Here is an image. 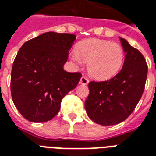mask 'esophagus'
<instances>
[{
    "label": "esophagus",
    "mask_w": 156,
    "mask_h": 156,
    "mask_svg": "<svg viewBox=\"0 0 156 156\" xmlns=\"http://www.w3.org/2000/svg\"><path fill=\"white\" fill-rule=\"evenodd\" d=\"M79 83L81 84H83V85H87L88 83H89V80H88V78L87 77H85V76H83L81 78H80V81Z\"/></svg>",
    "instance_id": "esophagus-1"
}]
</instances>
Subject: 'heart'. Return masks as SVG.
<instances>
[{"label":"heart","instance_id":"heart-1","mask_svg":"<svg viewBox=\"0 0 156 156\" xmlns=\"http://www.w3.org/2000/svg\"><path fill=\"white\" fill-rule=\"evenodd\" d=\"M122 46L108 40L88 39L78 43L70 53L71 60L78 65L87 62V71L93 78L107 79L113 77L124 61Z\"/></svg>","mask_w":156,"mask_h":156}]
</instances>
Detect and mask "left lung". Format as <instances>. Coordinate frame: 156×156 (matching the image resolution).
Wrapping results in <instances>:
<instances>
[{"label": "left lung", "instance_id": "8db88e82", "mask_svg": "<svg viewBox=\"0 0 156 156\" xmlns=\"http://www.w3.org/2000/svg\"><path fill=\"white\" fill-rule=\"evenodd\" d=\"M125 52L122 70L109 80L90 82L89 95L85 101L87 116L101 126L119 124L130 116L143 94L148 67L145 58L123 38Z\"/></svg>", "mask_w": 156, "mask_h": 156}]
</instances>
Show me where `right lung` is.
Segmentation results:
<instances>
[{
  "label": "right lung",
  "mask_w": 156,
  "mask_h": 156,
  "mask_svg": "<svg viewBox=\"0 0 156 156\" xmlns=\"http://www.w3.org/2000/svg\"><path fill=\"white\" fill-rule=\"evenodd\" d=\"M75 40L74 34L47 32L26 41L18 51L10 92L14 104L26 120L53 119L63 97L78 85L81 73L63 69Z\"/></svg>",
  "instance_id": "1"
}]
</instances>
